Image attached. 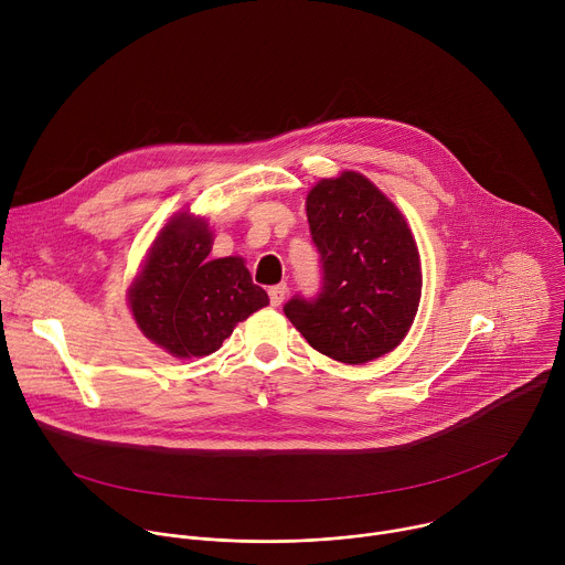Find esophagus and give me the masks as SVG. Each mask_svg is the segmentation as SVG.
I'll list each match as a JSON object with an SVG mask.
<instances>
[{
    "label": "esophagus",
    "mask_w": 565,
    "mask_h": 565,
    "mask_svg": "<svg viewBox=\"0 0 565 565\" xmlns=\"http://www.w3.org/2000/svg\"><path fill=\"white\" fill-rule=\"evenodd\" d=\"M286 292H288V286L286 284H279V286H273L270 290H268V297H270V303L277 308V306H281L284 303V299H286Z\"/></svg>",
    "instance_id": "obj_1"
}]
</instances>
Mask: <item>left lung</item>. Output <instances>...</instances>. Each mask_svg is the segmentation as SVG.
I'll return each mask as SVG.
<instances>
[{"mask_svg":"<svg viewBox=\"0 0 565 565\" xmlns=\"http://www.w3.org/2000/svg\"><path fill=\"white\" fill-rule=\"evenodd\" d=\"M321 262L317 297L284 312L306 342L338 362L364 364L409 333L420 303L416 238L399 210L362 174L321 179L306 199Z\"/></svg>","mask_w":565,"mask_h":565,"instance_id":"obj_1","label":"left lung"}]
</instances>
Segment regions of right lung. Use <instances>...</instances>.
Wrapping results in <instances>:
<instances>
[{
	"label": "right lung",
	"mask_w": 565,
	"mask_h": 565,
	"mask_svg": "<svg viewBox=\"0 0 565 565\" xmlns=\"http://www.w3.org/2000/svg\"><path fill=\"white\" fill-rule=\"evenodd\" d=\"M210 250L205 218L181 212L153 238L129 288L138 329L174 358L214 353L238 321L270 301L244 259H210Z\"/></svg>",
	"instance_id": "1"
}]
</instances>
